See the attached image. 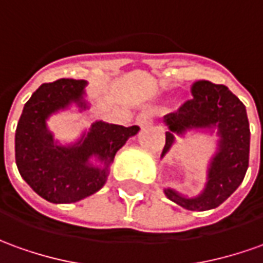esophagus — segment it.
<instances>
[{"label": "esophagus", "instance_id": "34e87169", "mask_svg": "<svg viewBox=\"0 0 263 263\" xmlns=\"http://www.w3.org/2000/svg\"><path fill=\"white\" fill-rule=\"evenodd\" d=\"M152 114L144 111V113H140L137 117H136V123L140 126V127H149L152 124Z\"/></svg>", "mask_w": 263, "mask_h": 263}]
</instances>
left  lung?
Here are the masks:
<instances>
[{
    "label": "left lung",
    "mask_w": 263,
    "mask_h": 263,
    "mask_svg": "<svg viewBox=\"0 0 263 263\" xmlns=\"http://www.w3.org/2000/svg\"><path fill=\"white\" fill-rule=\"evenodd\" d=\"M192 93L193 100L164 116L167 132L160 159L176 144V137L186 139L187 135H216V150L208 163L206 183L197 195L187 196L172 187L163 192L187 211L203 212L223 203L242 183L249 166L251 132L246 107L226 86L197 81Z\"/></svg>",
    "instance_id": "left-lung-1"
}]
</instances>
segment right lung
Segmentation results:
<instances>
[{
    "label": "right lung",
    "mask_w": 263,
    "mask_h": 263,
    "mask_svg": "<svg viewBox=\"0 0 263 263\" xmlns=\"http://www.w3.org/2000/svg\"><path fill=\"white\" fill-rule=\"evenodd\" d=\"M87 81L61 79L45 83L25 103L15 130V163L21 177L38 196L51 203H74L106 184L114 156L139 126L96 120L74 142L54 139L47 121L55 114L86 111Z\"/></svg>",
    "instance_id": "1"
}]
</instances>
